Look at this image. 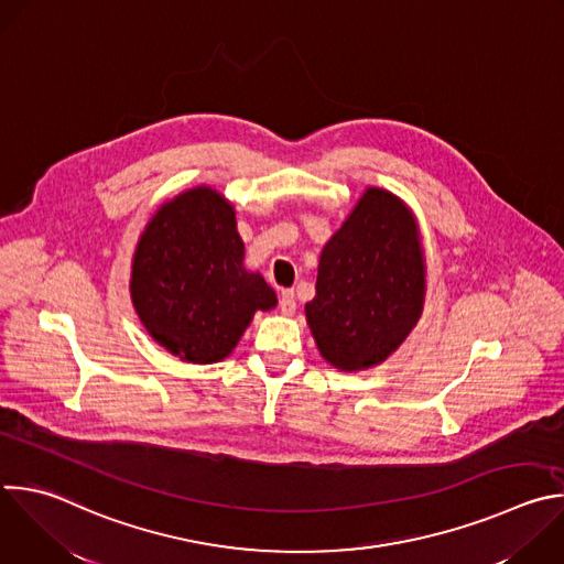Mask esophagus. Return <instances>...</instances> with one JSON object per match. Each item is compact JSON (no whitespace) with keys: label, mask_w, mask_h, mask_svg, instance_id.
I'll return each instance as SVG.
<instances>
[{"label":"esophagus","mask_w":564,"mask_h":564,"mask_svg":"<svg viewBox=\"0 0 564 564\" xmlns=\"http://www.w3.org/2000/svg\"><path fill=\"white\" fill-rule=\"evenodd\" d=\"M279 307L285 316H292L296 312V296L292 290H283L281 292V299H279Z\"/></svg>","instance_id":"34e87169"}]
</instances>
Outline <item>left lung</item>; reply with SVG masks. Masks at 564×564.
<instances>
[{
	"label": "left lung",
	"instance_id": "left-lung-1",
	"mask_svg": "<svg viewBox=\"0 0 564 564\" xmlns=\"http://www.w3.org/2000/svg\"><path fill=\"white\" fill-rule=\"evenodd\" d=\"M425 259L412 210L367 187L318 261L316 296L305 305L321 356L340 371L383 362L423 312Z\"/></svg>",
	"mask_w": 564,
	"mask_h": 564
}]
</instances>
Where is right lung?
I'll return each instance as SVG.
<instances>
[{
	"mask_svg": "<svg viewBox=\"0 0 564 564\" xmlns=\"http://www.w3.org/2000/svg\"><path fill=\"white\" fill-rule=\"evenodd\" d=\"M235 208L213 187L163 204L132 259L130 294L148 334L187 362H217L257 310L276 305L259 272L243 268Z\"/></svg>",
	"mask_w": 564,
	"mask_h": 564,
	"instance_id": "1",
	"label": "right lung"
}]
</instances>
